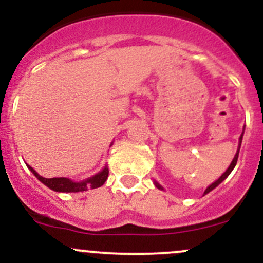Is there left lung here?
<instances>
[{"label":"left lung","mask_w":263,"mask_h":263,"mask_svg":"<svg viewBox=\"0 0 263 263\" xmlns=\"http://www.w3.org/2000/svg\"><path fill=\"white\" fill-rule=\"evenodd\" d=\"M242 137H243V133H242V135H241V137H239V144H238V149H237V153H236V155H234V158H233L232 163H231L230 166H228V169H227V171H226L224 173H223L222 176L219 177L218 179L216 180V182H214V183H212V184L210 185V187H207V189H205V191H204V194L210 193V192H211V191H213V189L216 188L217 185H218V184H221V183L223 182V180H224L226 178H227L228 176H230V174H231V172L233 171V168H234V166H236V164H237V159H238L239 148H241V143H242ZM154 184H155V187H157V188H159V189H163V188H162V185H160L159 183H157V182H155Z\"/></svg>","instance_id":"8db88e82"}]
</instances>
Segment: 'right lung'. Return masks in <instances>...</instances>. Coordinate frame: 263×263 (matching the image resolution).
<instances>
[{"label": "right lung", "mask_w": 263, "mask_h": 263, "mask_svg": "<svg viewBox=\"0 0 263 263\" xmlns=\"http://www.w3.org/2000/svg\"><path fill=\"white\" fill-rule=\"evenodd\" d=\"M27 166H29L30 171L35 174V177L37 178L40 182L44 183L46 187H49L50 189H52V191L55 192H63V193H70V192L75 193V192L87 191V188H99L106 182L109 176V169L108 166H105L103 171L99 172L95 176L81 180V182H74V180L69 179V178H44L41 177L35 169L31 168L30 165Z\"/></svg>", "instance_id": "right-lung-1"}]
</instances>
